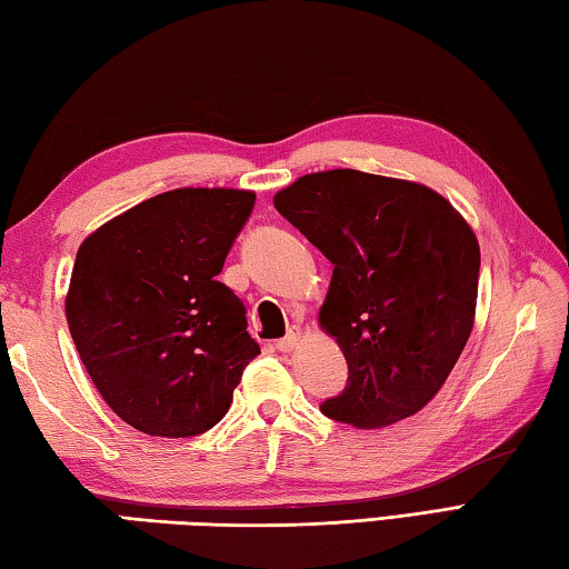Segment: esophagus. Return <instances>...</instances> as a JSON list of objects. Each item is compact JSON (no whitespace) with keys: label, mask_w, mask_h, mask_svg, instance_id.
<instances>
[{"label":"esophagus","mask_w":569,"mask_h":569,"mask_svg":"<svg viewBox=\"0 0 569 569\" xmlns=\"http://www.w3.org/2000/svg\"><path fill=\"white\" fill-rule=\"evenodd\" d=\"M298 340H301V333H298V330H288L281 340H276V348L281 350V353H291V350L298 346Z\"/></svg>","instance_id":"esophagus-1"}]
</instances>
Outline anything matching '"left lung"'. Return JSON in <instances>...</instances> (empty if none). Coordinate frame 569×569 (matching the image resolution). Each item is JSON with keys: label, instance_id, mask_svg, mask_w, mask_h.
Returning a JSON list of instances; mask_svg holds the SVG:
<instances>
[{"label": "left lung", "instance_id": "1", "mask_svg": "<svg viewBox=\"0 0 569 569\" xmlns=\"http://www.w3.org/2000/svg\"><path fill=\"white\" fill-rule=\"evenodd\" d=\"M276 211L333 263L320 326L348 363L323 416L383 428L436 398L468 343L480 246L428 186L356 169L308 173Z\"/></svg>", "mask_w": 569, "mask_h": 569}]
</instances>
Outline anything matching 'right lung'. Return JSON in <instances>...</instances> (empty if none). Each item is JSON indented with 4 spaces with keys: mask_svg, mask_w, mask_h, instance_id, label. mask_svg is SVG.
<instances>
[{
    "mask_svg": "<svg viewBox=\"0 0 569 569\" xmlns=\"http://www.w3.org/2000/svg\"><path fill=\"white\" fill-rule=\"evenodd\" d=\"M253 203L256 193L236 189L167 191L79 246L69 333L131 428L159 438L211 430L261 353L241 298L216 281Z\"/></svg>",
    "mask_w": 569,
    "mask_h": 569,
    "instance_id": "add662e5",
    "label": "right lung"
}]
</instances>
